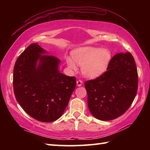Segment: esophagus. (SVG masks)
Returning <instances> with one entry per match:
<instances>
[{
    "label": "esophagus",
    "mask_w": 150,
    "mask_h": 150,
    "mask_svg": "<svg viewBox=\"0 0 150 150\" xmlns=\"http://www.w3.org/2000/svg\"><path fill=\"white\" fill-rule=\"evenodd\" d=\"M82 84H83L82 81H81V80H78V81H77V85L78 87H80V86L82 85Z\"/></svg>",
    "instance_id": "34e87169"
}]
</instances>
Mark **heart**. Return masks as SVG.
<instances>
[{"label":"heart","instance_id":"heart-1","mask_svg":"<svg viewBox=\"0 0 150 150\" xmlns=\"http://www.w3.org/2000/svg\"><path fill=\"white\" fill-rule=\"evenodd\" d=\"M73 59L68 57L67 65L70 69H77V64L81 66V72L85 77L93 79L99 77L108 69L112 59V53L108 49L83 47L73 52Z\"/></svg>","mask_w":150,"mask_h":150}]
</instances>
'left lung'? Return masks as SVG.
Instances as JSON below:
<instances>
[{"instance_id": "8db88e82", "label": "left lung", "mask_w": 150, "mask_h": 150, "mask_svg": "<svg viewBox=\"0 0 150 150\" xmlns=\"http://www.w3.org/2000/svg\"><path fill=\"white\" fill-rule=\"evenodd\" d=\"M138 84V71L132 55L130 52L116 54L106 72L85 81L91 113L104 121L122 115L134 100Z\"/></svg>"}]
</instances>
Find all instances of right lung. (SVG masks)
Segmentation results:
<instances>
[{"label":"right lung","instance_id":"right-lung-1","mask_svg":"<svg viewBox=\"0 0 150 150\" xmlns=\"http://www.w3.org/2000/svg\"><path fill=\"white\" fill-rule=\"evenodd\" d=\"M38 43L30 44L14 67L13 88L23 110L35 120L51 122L59 118L76 87L75 77L60 73V60Z\"/></svg>","mask_w":150,"mask_h":150}]
</instances>
